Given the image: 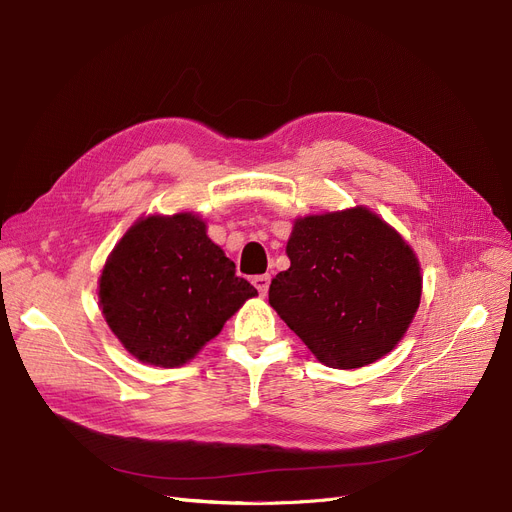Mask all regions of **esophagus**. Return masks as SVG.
<instances>
[{"label": "esophagus", "mask_w": 512, "mask_h": 512, "mask_svg": "<svg viewBox=\"0 0 512 512\" xmlns=\"http://www.w3.org/2000/svg\"><path fill=\"white\" fill-rule=\"evenodd\" d=\"M253 284H255V288L259 290L261 297H265V294H267V288H270V274L255 276V278H253Z\"/></svg>", "instance_id": "obj_1"}]
</instances>
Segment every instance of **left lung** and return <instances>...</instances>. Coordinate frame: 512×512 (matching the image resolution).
Here are the masks:
<instances>
[{
	"instance_id": "left-lung-1",
	"label": "left lung",
	"mask_w": 512,
	"mask_h": 512,
	"mask_svg": "<svg viewBox=\"0 0 512 512\" xmlns=\"http://www.w3.org/2000/svg\"><path fill=\"white\" fill-rule=\"evenodd\" d=\"M286 255L270 305L321 363L357 369L405 336L421 301V267L367 207L299 218Z\"/></svg>"
}]
</instances>
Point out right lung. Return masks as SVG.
<instances>
[{
  "instance_id": "1",
  "label": "right lung",
  "mask_w": 512,
  "mask_h": 512,
  "mask_svg": "<svg viewBox=\"0 0 512 512\" xmlns=\"http://www.w3.org/2000/svg\"><path fill=\"white\" fill-rule=\"evenodd\" d=\"M255 294L193 213L139 220L99 278L107 326L132 357L157 367L191 361Z\"/></svg>"
}]
</instances>
